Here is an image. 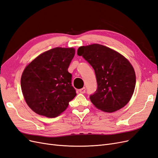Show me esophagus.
Here are the masks:
<instances>
[{
	"instance_id": "esophagus-1",
	"label": "esophagus",
	"mask_w": 158,
	"mask_h": 158,
	"mask_svg": "<svg viewBox=\"0 0 158 158\" xmlns=\"http://www.w3.org/2000/svg\"><path fill=\"white\" fill-rule=\"evenodd\" d=\"M79 92H80V93H81V94H84V93L85 92V88L84 87V88H82V89H80L79 90Z\"/></svg>"
}]
</instances>
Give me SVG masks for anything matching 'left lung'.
<instances>
[{"label":"left lung","instance_id":"left-lung-1","mask_svg":"<svg viewBox=\"0 0 158 158\" xmlns=\"http://www.w3.org/2000/svg\"><path fill=\"white\" fill-rule=\"evenodd\" d=\"M77 54L95 71L98 87L89 96L94 106L108 113L126 106L136 85L135 72L130 62L117 51L99 44L80 47Z\"/></svg>","mask_w":158,"mask_h":158}]
</instances>
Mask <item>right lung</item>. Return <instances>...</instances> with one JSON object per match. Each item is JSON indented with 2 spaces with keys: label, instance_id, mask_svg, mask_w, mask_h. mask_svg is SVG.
Masks as SVG:
<instances>
[{
  "label": "right lung",
  "instance_id": "add662e5",
  "mask_svg": "<svg viewBox=\"0 0 158 158\" xmlns=\"http://www.w3.org/2000/svg\"><path fill=\"white\" fill-rule=\"evenodd\" d=\"M73 48H56L41 54L23 70L21 88L27 104L40 115L55 117L76 95L68 69Z\"/></svg>",
  "mask_w": 158,
  "mask_h": 158
}]
</instances>
